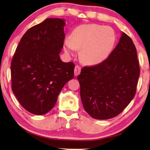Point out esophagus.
<instances>
[{"label": "esophagus", "instance_id": "obj_1", "mask_svg": "<svg viewBox=\"0 0 150 150\" xmlns=\"http://www.w3.org/2000/svg\"><path fill=\"white\" fill-rule=\"evenodd\" d=\"M80 71H81V68L80 66L76 65L75 66V68H74V75L76 76H77L80 73Z\"/></svg>", "mask_w": 150, "mask_h": 150}]
</instances>
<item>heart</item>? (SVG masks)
Instances as JSON below:
<instances>
[{
  "label": "heart",
  "mask_w": 150,
  "mask_h": 150,
  "mask_svg": "<svg viewBox=\"0 0 150 150\" xmlns=\"http://www.w3.org/2000/svg\"><path fill=\"white\" fill-rule=\"evenodd\" d=\"M115 40L111 28L96 24H83L72 32L70 38L66 39L64 48L67 54H72L75 49L80 50L81 60L88 64H95L108 56Z\"/></svg>",
  "instance_id": "heart-1"
}]
</instances>
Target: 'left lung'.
Instances as JSON below:
<instances>
[{
    "label": "left lung",
    "instance_id": "obj_1",
    "mask_svg": "<svg viewBox=\"0 0 150 150\" xmlns=\"http://www.w3.org/2000/svg\"><path fill=\"white\" fill-rule=\"evenodd\" d=\"M139 71L136 46L123 33L108 58L96 65L84 66L78 75L85 111L98 120L119 115L135 96Z\"/></svg>",
    "mask_w": 150,
    "mask_h": 150
}]
</instances>
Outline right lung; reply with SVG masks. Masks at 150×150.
<instances>
[{"mask_svg": "<svg viewBox=\"0 0 150 150\" xmlns=\"http://www.w3.org/2000/svg\"><path fill=\"white\" fill-rule=\"evenodd\" d=\"M65 23L46 18L27 30L12 59V90L27 111L43 115L53 108L62 88L74 78V64L63 62Z\"/></svg>", "mask_w": 150, "mask_h": 150, "instance_id": "obj_1", "label": "right lung"}]
</instances>
